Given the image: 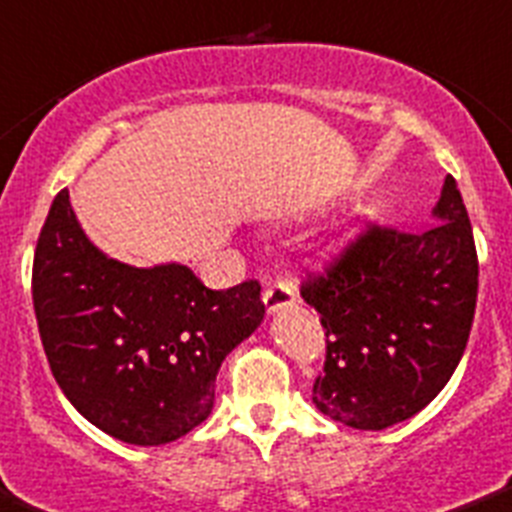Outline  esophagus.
Returning <instances> with one entry per match:
<instances>
[{
	"label": "esophagus",
	"instance_id": "1",
	"mask_svg": "<svg viewBox=\"0 0 512 512\" xmlns=\"http://www.w3.org/2000/svg\"><path fill=\"white\" fill-rule=\"evenodd\" d=\"M263 302H265V309H268V315H276V312H281V309L294 307L296 289L291 286L289 281H278V283H273L270 289H265Z\"/></svg>",
	"mask_w": 512,
	"mask_h": 512
}]
</instances>
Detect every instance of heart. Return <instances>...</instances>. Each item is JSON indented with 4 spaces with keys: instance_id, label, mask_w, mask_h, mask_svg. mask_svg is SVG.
<instances>
[{
    "instance_id": "obj_1",
    "label": "heart",
    "mask_w": 512,
    "mask_h": 512,
    "mask_svg": "<svg viewBox=\"0 0 512 512\" xmlns=\"http://www.w3.org/2000/svg\"><path fill=\"white\" fill-rule=\"evenodd\" d=\"M346 239H349V236H343V239H338V242H336V249H338V247H341V244H343V242H346Z\"/></svg>"
}]
</instances>
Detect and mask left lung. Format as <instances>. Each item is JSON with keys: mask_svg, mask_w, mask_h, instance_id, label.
Segmentation results:
<instances>
[{"mask_svg": "<svg viewBox=\"0 0 512 512\" xmlns=\"http://www.w3.org/2000/svg\"><path fill=\"white\" fill-rule=\"evenodd\" d=\"M479 263L466 205L445 176L432 223L369 229L302 286L328 356L312 403L354 429H388L435 401L466 349Z\"/></svg>", "mask_w": 512, "mask_h": 512, "instance_id": "1", "label": "left lung"}]
</instances>
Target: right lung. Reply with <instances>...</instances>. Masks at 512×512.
<instances>
[{
	"label": "right lung",
	"instance_id": "add662e5",
	"mask_svg": "<svg viewBox=\"0 0 512 512\" xmlns=\"http://www.w3.org/2000/svg\"><path fill=\"white\" fill-rule=\"evenodd\" d=\"M33 307L67 401L127 445L205 422L223 359L260 328V283L213 291L182 263L135 268L85 236L62 190L33 257Z\"/></svg>",
	"mask_w": 512,
	"mask_h": 512
}]
</instances>
